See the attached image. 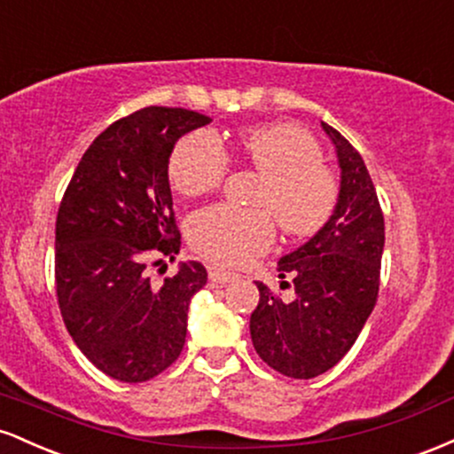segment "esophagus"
I'll use <instances>...</instances> for the list:
<instances>
[{"label": "esophagus", "mask_w": 454, "mask_h": 454, "mask_svg": "<svg viewBox=\"0 0 454 454\" xmlns=\"http://www.w3.org/2000/svg\"><path fill=\"white\" fill-rule=\"evenodd\" d=\"M237 278H239L237 273H228V270H222V269H215V267L209 269V279H211V284H215V286H226Z\"/></svg>", "instance_id": "1"}]
</instances>
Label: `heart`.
<instances>
[{
    "mask_svg": "<svg viewBox=\"0 0 454 454\" xmlns=\"http://www.w3.org/2000/svg\"><path fill=\"white\" fill-rule=\"evenodd\" d=\"M239 153L262 175L254 205L245 211L213 205L192 215L187 239L196 254L222 267H241L273 245L275 223L288 237H311L326 226L340 202V181L322 164L317 138L294 123L243 129ZM231 158L209 129H196L175 145L170 184L187 198L205 196L223 184Z\"/></svg>",
    "mask_w": 454,
    "mask_h": 454,
    "instance_id": "1",
    "label": "heart"
}]
</instances>
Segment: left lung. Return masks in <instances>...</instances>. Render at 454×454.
Segmentation results:
<instances>
[{
    "mask_svg": "<svg viewBox=\"0 0 454 454\" xmlns=\"http://www.w3.org/2000/svg\"><path fill=\"white\" fill-rule=\"evenodd\" d=\"M341 168L340 202L322 231L278 262L284 301L262 281L249 317L254 348L275 372L309 380L335 367L373 311L384 252V215L367 166L346 138L322 121ZM290 278V282H286Z\"/></svg>",
    "mask_w": 454,
    "mask_h": 454,
    "instance_id": "left-lung-1",
    "label": "left lung"
}]
</instances>
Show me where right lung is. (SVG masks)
Listing matches in <instances>:
<instances>
[{
  "label": "right lung",
  "instance_id": "obj_1",
  "mask_svg": "<svg viewBox=\"0 0 454 454\" xmlns=\"http://www.w3.org/2000/svg\"><path fill=\"white\" fill-rule=\"evenodd\" d=\"M211 117L147 106L90 145L61 198L55 223V290L78 350L119 382H147L185 343L187 307L207 269L184 262L155 288L147 260L181 247L168 158L175 143Z\"/></svg>",
  "mask_w": 454,
  "mask_h": 454
}]
</instances>
